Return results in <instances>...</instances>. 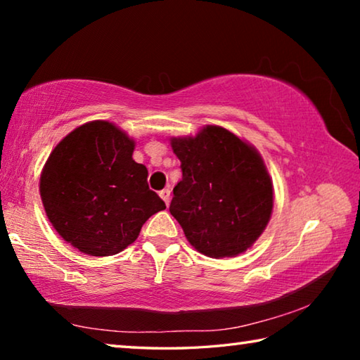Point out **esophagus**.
<instances>
[{
	"mask_svg": "<svg viewBox=\"0 0 360 360\" xmlns=\"http://www.w3.org/2000/svg\"><path fill=\"white\" fill-rule=\"evenodd\" d=\"M158 195H160L163 202H165V205L168 206L169 205V200H172V191H169V188H163V191L158 192Z\"/></svg>",
	"mask_w": 360,
	"mask_h": 360,
	"instance_id": "34e87169",
	"label": "esophagus"
}]
</instances>
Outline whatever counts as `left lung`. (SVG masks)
<instances>
[{"instance_id": "left-lung-1", "label": "left lung", "mask_w": 360, "mask_h": 360, "mask_svg": "<svg viewBox=\"0 0 360 360\" xmlns=\"http://www.w3.org/2000/svg\"><path fill=\"white\" fill-rule=\"evenodd\" d=\"M169 143L182 169L169 212L187 241L212 259L245 252L273 212V182L259 150L219 125Z\"/></svg>"}]
</instances>
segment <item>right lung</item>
Masks as SVG:
<instances>
[{
  "instance_id": "obj_1",
  "label": "right lung",
  "mask_w": 360,
  "mask_h": 360,
  "mask_svg": "<svg viewBox=\"0 0 360 360\" xmlns=\"http://www.w3.org/2000/svg\"><path fill=\"white\" fill-rule=\"evenodd\" d=\"M135 141L108 120L68 133L41 172L47 219L72 248L95 257L124 251L143 224L167 206L148 186V168L133 160Z\"/></svg>"
}]
</instances>
